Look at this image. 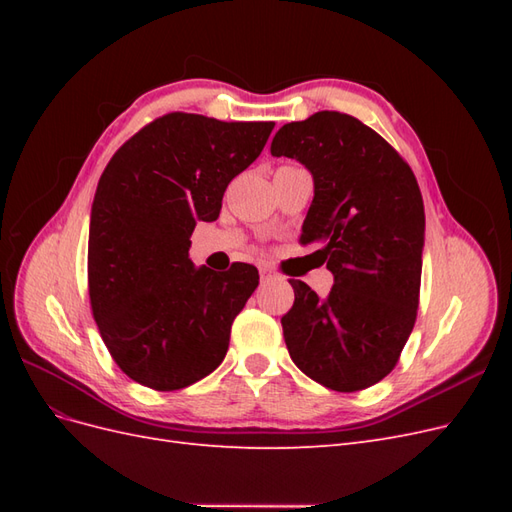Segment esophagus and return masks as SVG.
I'll return each mask as SVG.
<instances>
[{
	"instance_id": "esophagus-1",
	"label": "esophagus",
	"mask_w": 512,
	"mask_h": 512,
	"mask_svg": "<svg viewBox=\"0 0 512 512\" xmlns=\"http://www.w3.org/2000/svg\"><path fill=\"white\" fill-rule=\"evenodd\" d=\"M275 280H282V277L277 275V273H273V271L267 269V267L260 269V282H262V284H269V282H275Z\"/></svg>"
}]
</instances>
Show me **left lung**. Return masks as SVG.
I'll return each mask as SVG.
<instances>
[{"label":"left lung","instance_id":"obj_1","mask_svg":"<svg viewBox=\"0 0 512 512\" xmlns=\"http://www.w3.org/2000/svg\"><path fill=\"white\" fill-rule=\"evenodd\" d=\"M271 153L312 173L301 243L320 245L314 254L335 280L327 299L290 280V359L331 391H363L391 374L416 320L425 245L416 177L378 132L337 111L286 123Z\"/></svg>","mask_w":512,"mask_h":512}]
</instances>
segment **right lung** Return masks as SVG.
<instances>
[{
	"label": "right lung",
	"instance_id": "add662e5",
	"mask_svg": "<svg viewBox=\"0 0 512 512\" xmlns=\"http://www.w3.org/2000/svg\"><path fill=\"white\" fill-rule=\"evenodd\" d=\"M273 126L168 113L106 164L89 222V301L108 352L134 382L177 391L224 361L258 269H196L190 237L198 220H218L228 183L260 156Z\"/></svg>",
	"mask_w": 512,
	"mask_h": 512
}]
</instances>
